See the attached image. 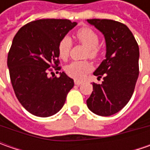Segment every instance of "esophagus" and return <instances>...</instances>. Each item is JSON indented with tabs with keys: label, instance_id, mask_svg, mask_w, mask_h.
I'll return each mask as SVG.
<instances>
[{
	"label": "esophagus",
	"instance_id": "esophagus-1",
	"mask_svg": "<svg viewBox=\"0 0 150 150\" xmlns=\"http://www.w3.org/2000/svg\"><path fill=\"white\" fill-rule=\"evenodd\" d=\"M74 83L76 84V85H78V86H79V85H81V84L83 83V82L78 81V80H75V81H74Z\"/></svg>",
	"mask_w": 150,
	"mask_h": 150
}]
</instances>
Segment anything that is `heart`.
<instances>
[{
    "label": "heart",
    "instance_id": "b5f03b06",
    "mask_svg": "<svg viewBox=\"0 0 150 150\" xmlns=\"http://www.w3.org/2000/svg\"><path fill=\"white\" fill-rule=\"evenodd\" d=\"M77 38L78 41L88 47L87 56L91 58H95L98 56V45L99 42V38L98 34L93 30L88 27H83L79 29L77 32ZM72 48V39L69 37H64L59 42L58 44V53L61 58L67 59L69 56ZM92 65L89 62L87 61H74L69 63L66 67V72L73 78L81 79L86 72L91 70Z\"/></svg>",
    "mask_w": 150,
    "mask_h": 150
}]
</instances>
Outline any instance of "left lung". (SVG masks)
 Wrapping results in <instances>:
<instances>
[{
	"mask_svg": "<svg viewBox=\"0 0 150 150\" xmlns=\"http://www.w3.org/2000/svg\"><path fill=\"white\" fill-rule=\"evenodd\" d=\"M103 33L106 42L105 59L93 75L103 77L102 84L93 83V91L87 100L90 111L110 116L130 100L139 77V48L129 27L108 19L87 20Z\"/></svg>",
	"mask_w": 150,
	"mask_h": 150,
	"instance_id": "8db88e82",
	"label": "left lung"
}]
</instances>
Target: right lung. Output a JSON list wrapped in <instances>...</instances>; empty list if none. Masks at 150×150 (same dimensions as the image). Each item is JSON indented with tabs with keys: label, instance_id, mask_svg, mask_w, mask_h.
Listing matches in <instances>:
<instances>
[{
	"label": "right lung",
	"instance_id": "add662e5",
	"mask_svg": "<svg viewBox=\"0 0 150 150\" xmlns=\"http://www.w3.org/2000/svg\"><path fill=\"white\" fill-rule=\"evenodd\" d=\"M77 22L64 19H41L23 26L13 38L7 67L15 94L32 114L50 117L63 107L73 79L64 72L48 76L50 67L60 70L58 44ZM58 73V72H57Z\"/></svg>",
	"mask_w": 150,
	"mask_h": 150
}]
</instances>
